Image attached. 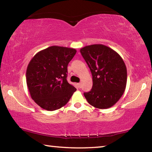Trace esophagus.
<instances>
[{"label": "esophagus", "instance_id": "obj_1", "mask_svg": "<svg viewBox=\"0 0 152 152\" xmlns=\"http://www.w3.org/2000/svg\"><path fill=\"white\" fill-rule=\"evenodd\" d=\"M76 85H77V87H78V88H81V84L80 83H77Z\"/></svg>", "mask_w": 152, "mask_h": 152}]
</instances>
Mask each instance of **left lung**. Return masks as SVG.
Listing matches in <instances>:
<instances>
[{"mask_svg":"<svg viewBox=\"0 0 152 152\" xmlns=\"http://www.w3.org/2000/svg\"><path fill=\"white\" fill-rule=\"evenodd\" d=\"M82 57L92 76V88L84 95L90 104L105 109L119 101L127 84V68L119 54L102 44L87 45L80 49Z\"/></svg>","mask_w":152,"mask_h":152,"instance_id":"obj_1","label":"left lung"}]
</instances>
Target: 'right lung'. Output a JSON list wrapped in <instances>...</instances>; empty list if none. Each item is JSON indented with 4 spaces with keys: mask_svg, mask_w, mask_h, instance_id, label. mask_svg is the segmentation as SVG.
Here are the masks:
<instances>
[{
    "mask_svg": "<svg viewBox=\"0 0 152 152\" xmlns=\"http://www.w3.org/2000/svg\"><path fill=\"white\" fill-rule=\"evenodd\" d=\"M76 50L53 45L36 53L28 64L27 85L42 109L55 110L67 104L76 88L67 81V67Z\"/></svg>",
    "mask_w": 152,
    "mask_h": 152,
    "instance_id": "obj_1",
    "label": "right lung"
}]
</instances>
